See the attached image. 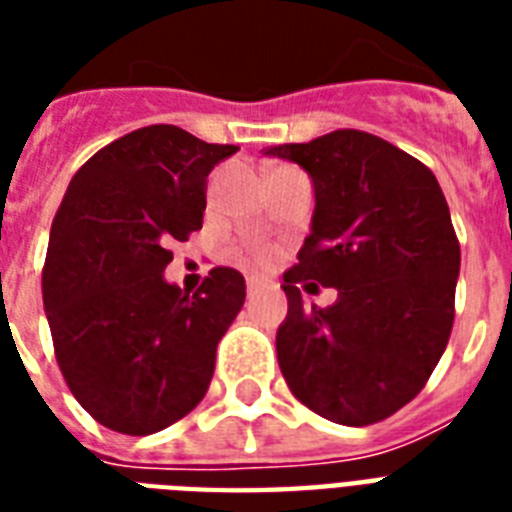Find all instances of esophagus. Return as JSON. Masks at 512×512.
<instances>
[{"mask_svg": "<svg viewBox=\"0 0 512 512\" xmlns=\"http://www.w3.org/2000/svg\"><path fill=\"white\" fill-rule=\"evenodd\" d=\"M260 287H263V279H257V276H247V292H249V295H255Z\"/></svg>", "mask_w": 512, "mask_h": 512, "instance_id": "obj_1", "label": "esophagus"}]
</instances>
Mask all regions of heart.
I'll return each mask as SVG.
<instances>
[{
  "mask_svg": "<svg viewBox=\"0 0 512 512\" xmlns=\"http://www.w3.org/2000/svg\"><path fill=\"white\" fill-rule=\"evenodd\" d=\"M260 257H263V260H265V257H268V252H260Z\"/></svg>",
  "mask_w": 512,
  "mask_h": 512,
  "instance_id": "1",
  "label": "heart"
}]
</instances>
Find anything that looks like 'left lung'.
Returning <instances> with one entry per match:
<instances>
[{
	"label": "left lung",
	"mask_w": 512,
	"mask_h": 512,
	"mask_svg": "<svg viewBox=\"0 0 512 512\" xmlns=\"http://www.w3.org/2000/svg\"><path fill=\"white\" fill-rule=\"evenodd\" d=\"M265 154L300 164L316 193L311 236L281 284V374L327 420H385L425 388L452 335L460 241L444 191L425 164L361 130ZM316 280L338 289L327 309L302 303L299 287Z\"/></svg>",
	"instance_id": "8db88e82"
}]
</instances>
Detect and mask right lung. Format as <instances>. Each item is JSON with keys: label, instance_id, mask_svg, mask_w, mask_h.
<instances>
[{"label": "right lung", "instance_id": "1", "mask_svg": "<svg viewBox=\"0 0 512 512\" xmlns=\"http://www.w3.org/2000/svg\"><path fill=\"white\" fill-rule=\"evenodd\" d=\"M239 151L151 124L76 172L52 220L42 297L76 401L106 428L148 436L199 404L247 284L212 268L196 292L164 279L170 247L201 228L207 175Z\"/></svg>", "mask_w": 512, "mask_h": 512}]
</instances>
